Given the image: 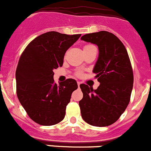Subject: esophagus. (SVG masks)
I'll return each mask as SVG.
<instances>
[{
    "mask_svg": "<svg viewBox=\"0 0 151 151\" xmlns=\"http://www.w3.org/2000/svg\"><path fill=\"white\" fill-rule=\"evenodd\" d=\"M77 84H78V86L79 87L80 84H81V82H79V81H77Z\"/></svg>",
    "mask_w": 151,
    "mask_h": 151,
    "instance_id": "34e87169",
    "label": "esophagus"
}]
</instances>
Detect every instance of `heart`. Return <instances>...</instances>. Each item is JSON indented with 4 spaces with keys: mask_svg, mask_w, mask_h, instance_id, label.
<instances>
[{
    "mask_svg": "<svg viewBox=\"0 0 151 151\" xmlns=\"http://www.w3.org/2000/svg\"><path fill=\"white\" fill-rule=\"evenodd\" d=\"M92 47V45H87V46H85V47H84V48H88V47Z\"/></svg>",
    "mask_w": 151,
    "mask_h": 151,
    "instance_id": "1",
    "label": "heart"
}]
</instances>
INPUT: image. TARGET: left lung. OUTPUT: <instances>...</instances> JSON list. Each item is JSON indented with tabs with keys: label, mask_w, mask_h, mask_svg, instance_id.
<instances>
[{
	"label": "left lung",
	"mask_w": 151,
	"mask_h": 151,
	"mask_svg": "<svg viewBox=\"0 0 151 151\" xmlns=\"http://www.w3.org/2000/svg\"><path fill=\"white\" fill-rule=\"evenodd\" d=\"M81 39L98 46L99 57L93 72L100 83L96 90L80 84L81 117L93 126H109L119 119L130 101L133 84L130 58L122 42L111 32L86 34Z\"/></svg>",
	"instance_id": "left-lung-1"
}]
</instances>
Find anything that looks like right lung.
Wrapping results in <instances>:
<instances>
[{"instance_id":"1","label":"right lung","mask_w":151,"mask_h":151,"mask_svg":"<svg viewBox=\"0 0 151 151\" xmlns=\"http://www.w3.org/2000/svg\"><path fill=\"white\" fill-rule=\"evenodd\" d=\"M81 35L48 32L32 41L20 57L15 73L17 96L30 119L41 125L62 121L72 93L78 88L73 78L55 84L53 70L63 65L67 50Z\"/></svg>"}]
</instances>
